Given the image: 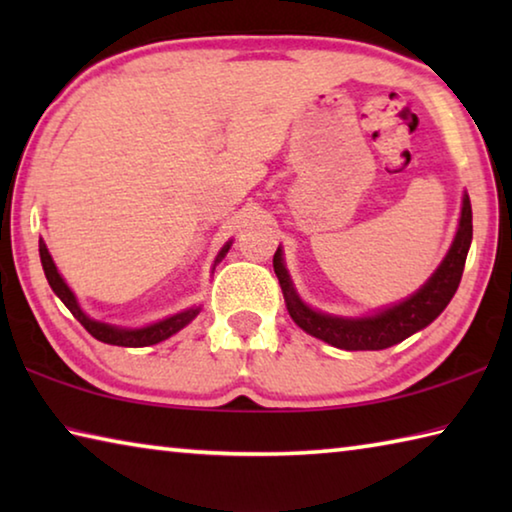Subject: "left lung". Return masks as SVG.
Instances as JSON below:
<instances>
[{
	"label": "left lung",
	"instance_id": "8db88e82",
	"mask_svg": "<svg viewBox=\"0 0 512 512\" xmlns=\"http://www.w3.org/2000/svg\"><path fill=\"white\" fill-rule=\"evenodd\" d=\"M472 244V205L467 192L463 194L461 219L452 246L436 271L422 287L411 293L402 302H395L391 307H384L370 316H334L325 311L309 307L300 293L293 287V280L284 264L282 246L275 250L273 268L287 302L289 316L300 329L316 339L325 341L341 350H386L391 345L402 343L411 334L433 323L443 314L449 300L461 284V275L465 268L467 250Z\"/></svg>",
	"mask_w": 512,
	"mask_h": 512
}]
</instances>
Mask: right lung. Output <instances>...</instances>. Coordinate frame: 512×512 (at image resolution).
<instances>
[{
	"label": "right lung",
	"instance_id": "right-lung-1",
	"mask_svg": "<svg viewBox=\"0 0 512 512\" xmlns=\"http://www.w3.org/2000/svg\"><path fill=\"white\" fill-rule=\"evenodd\" d=\"M232 246V239L225 241V246L219 250V255L214 259V266H212V273L216 264L221 262V259L228 255V250ZM40 262H42V271L47 275V282L51 291L56 293V296L63 300V305L72 311L74 318L79 320V323L88 329V332L94 336V339L101 341V343H108V345H121V348H146V345H155L160 341H167L169 336H173L180 329L187 327L192 320L201 314V305L198 307H189L178 311V314L167 316L158 320V323H151V325H144V327H121V325H110V323H101V320H94L88 314H85L83 307L79 305V300H76L74 291L67 287L65 277L58 273V268L54 264V259L49 255V248L45 241L40 239Z\"/></svg>",
	"mask_w": 512,
	"mask_h": 512
}]
</instances>
